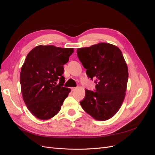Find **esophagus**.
<instances>
[{
	"mask_svg": "<svg viewBox=\"0 0 155 155\" xmlns=\"http://www.w3.org/2000/svg\"><path fill=\"white\" fill-rule=\"evenodd\" d=\"M76 87H72L71 88V90H72V91H74L75 90H76Z\"/></svg>",
	"mask_w": 155,
	"mask_h": 155,
	"instance_id": "34e87169",
	"label": "esophagus"
}]
</instances>
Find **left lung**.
Masks as SVG:
<instances>
[{"instance_id":"1","label":"left lung","mask_w":155,"mask_h":155,"mask_svg":"<svg viewBox=\"0 0 155 155\" xmlns=\"http://www.w3.org/2000/svg\"><path fill=\"white\" fill-rule=\"evenodd\" d=\"M88 78L96 79V92L85 90L80 104L96 120L113 117L126 94L129 73L122 52L116 46L101 43L77 50Z\"/></svg>"}]
</instances>
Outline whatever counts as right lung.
Segmentation results:
<instances>
[{
	"label": "right lung",
	"mask_w": 155,
	"mask_h": 155,
	"mask_svg": "<svg viewBox=\"0 0 155 155\" xmlns=\"http://www.w3.org/2000/svg\"><path fill=\"white\" fill-rule=\"evenodd\" d=\"M73 52L74 48L39 45L28 54L20 74L21 92L27 108L37 118L48 120L60 111L70 92L63 87V65Z\"/></svg>",
	"instance_id": "add662e5"
}]
</instances>
